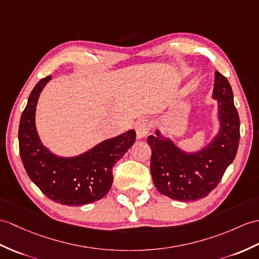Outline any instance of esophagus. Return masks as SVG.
I'll list each match as a JSON object with an SVG mask.
<instances>
[{
  "label": "esophagus",
  "instance_id": "34e87169",
  "mask_svg": "<svg viewBox=\"0 0 259 259\" xmlns=\"http://www.w3.org/2000/svg\"><path fill=\"white\" fill-rule=\"evenodd\" d=\"M150 129H151V123L149 122L147 119H141L136 123V132L138 139H143L149 134Z\"/></svg>",
  "mask_w": 259,
  "mask_h": 259
}]
</instances>
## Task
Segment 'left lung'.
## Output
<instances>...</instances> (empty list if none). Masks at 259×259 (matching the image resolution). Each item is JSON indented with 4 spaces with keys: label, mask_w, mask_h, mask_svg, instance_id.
Wrapping results in <instances>:
<instances>
[{
    "label": "left lung",
    "mask_w": 259,
    "mask_h": 259,
    "mask_svg": "<svg viewBox=\"0 0 259 259\" xmlns=\"http://www.w3.org/2000/svg\"><path fill=\"white\" fill-rule=\"evenodd\" d=\"M212 97L218 101L219 130L200 150H183L159 129L148 137L153 183L161 194L172 200L188 202L207 196L236 157L239 117L230 82L219 71L214 75Z\"/></svg>",
    "instance_id": "obj_1"
}]
</instances>
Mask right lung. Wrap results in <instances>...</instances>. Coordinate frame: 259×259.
Returning a JSON list of instances; mask_svg holds the SVG:
<instances>
[{
    "instance_id": "add662e5",
    "label": "right lung",
    "mask_w": 259,
    "mask_h": 259,
    "mask_svg": "<svg viewBox=\"0 0 259 259\" xmlns=\"http://www.w3.org/2000/svg\"><path fill=\"white\" fill-rule=\"evenodd\" d=\"M52 79H40L29 95L19 128L20 154L29 179L43 193L63 205L80 206L104 197L109 192L112 167L136 141L130 129L96 144L75 157H61L45 147L35 123L36 106L40 93Z\"/></svg>"
}]
</instances>
